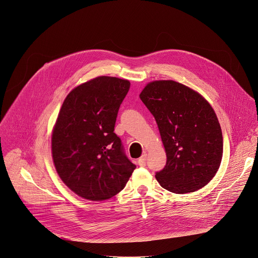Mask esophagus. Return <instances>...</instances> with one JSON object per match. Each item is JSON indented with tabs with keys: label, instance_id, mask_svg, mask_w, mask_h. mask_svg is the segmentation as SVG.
Segmentation results:
<instances>
[{
	"label": "esophagus",
	"instance_id": "1",
	"mask_svg": "<svg viewBox=\"0 0 258 258\" xmlns=\"http://www.w3.org/2000/svg\"><path fill=\"white\" fill-rule=\"evenodd\" d=\"M138 164H139L140 167H145V166H146V164H147V155H146V154L143 155V156L139 159Z\"/></svg>",
	"mask_w": 258,
	"mask_h": 258
}]
</instances>
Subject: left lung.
<instances>
[{
  "mask_svg": "<svg viewBox=\"0 0 258 258\" xmlns=\"http://www.w3.org/2000/svg\"><path fill=\"white\" fill-rule=\"evenodd\" d=\"M140 97L154 115L166 150L160 185L176 194L195 192L217 173L223 137L216 113L198 92L173 80L150 82Z\"/></svg>",
  "mask_w": 258,
  "mask_h": 258,
  "instance_id": "8db88e82",
  "label": "left lung"
}]
</instances>
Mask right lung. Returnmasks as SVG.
Listing matches in <instances>:
<instances>
[{
  "label": "right lung",
  "instance_id": "add662e5",
  "mask_svg": "<svg viewBox=\"0 0 258 258\" xmlns=\"http://www.w3.org/2000/svg\"><path fill=\"white\" fill-rule=\"evenodd\" d=\"M128 80L99 76L65 98L52 134V157L64 184L78 196L107 200L126 185L136 165L114 134Z\"/></svg>",
  "mask_w": 258,
  "mask_h": 258
}]
</instances>
